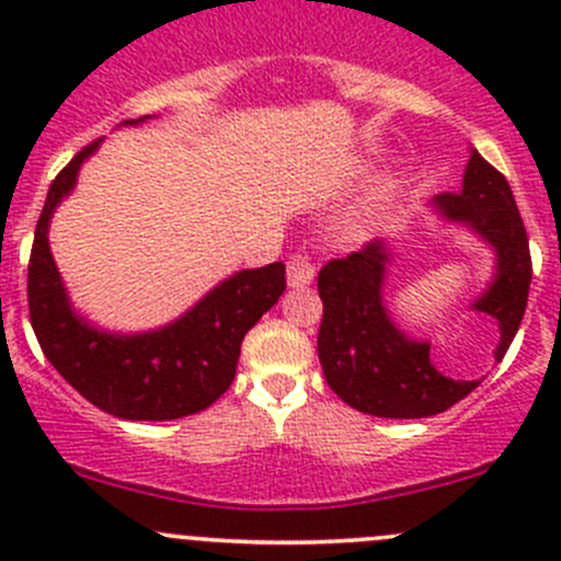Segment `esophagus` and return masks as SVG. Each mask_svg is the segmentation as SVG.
I'll return each mask as SVG.
<instances>
[{
	"label": "esophagus",
	"instance_id": "esophagus-1",
	"mask_svg": "<svg viewBox=\"0 0 561 561\" xmlns=\"http://www.w3.org/2000/svg\"><path fill=\"white\" fill-rule=\"evenodd\" d=\"M314 263L309 254L296 252L287 257V285L290 287H307L314 279Z\"/></svg>",
	"mask_w": 561,
	"mask_h": 561
}]
</instances>
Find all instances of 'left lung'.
Wrapping results in <instances>:
<instances>
[{
    "mask_svg": "<svg viewBox=\"0 0 561 561\" xmlns=\"http://www.w3.org/2000/svg\"><path fill=\"white\" fill-rule=\"evenodd\" d=\"M454 222L478 230L500 257L494 285L474 301L478 312L500 322L496 360L505 358L526 312L531 254L524 219L507 179L478 151L469 157L461 192L434 197ZM388 252L369 241L347 257L328 260L317 276L322 322L317 355L333 393L353 410L375 417H432L450 410L478 382L450 380L434 369L428 344L404 336L382 307Z\"/></svg>",
    "mask_w": 561,
    "mask_h": 561,
    "instance_id": "8db88e82",
    "label": "left lung"
}]
</instances>
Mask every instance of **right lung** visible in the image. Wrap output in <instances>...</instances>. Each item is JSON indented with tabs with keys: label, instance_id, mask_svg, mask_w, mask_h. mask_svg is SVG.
Segmentation results:
<instances>
[{
	"label": "right lung",
	"instance_id": "add662e5",
	"mask_svg": "<svg viewBox=\"0 0 561 561\" xmlns=\"http://www.w3.org/2000/svg\"><path fill=\"white\" fill-rule=\"evenodd\" d=\"M83 146L50 184L30 254V320L45 358L78 393L124 421H173L211 407L230 388L241 342L285 293V265L241 271L173 325L140 336H111L72 314L48 247L56 203L72 190Z\"/></svg>",
	"mask_w": 561,
	"mask_h": 561
}]
</instances>
